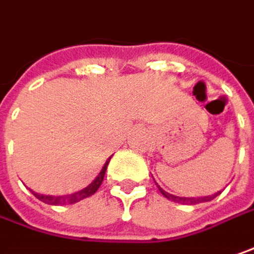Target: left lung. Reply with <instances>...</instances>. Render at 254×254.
<instances>
[{
  "instance_id": "1",
  "label": "left lung",
  "mask_w": 254,
  "mask_h": 254,
  "mask_svg": "<svg viewBox=\"0 0 254 254\" xmlns=\"http://www.w3.org/2000/svg\"><path fill=\"white\" fill-rule=\"evenodd\" d=\"M159 190H160V193L166 197V198L173 200V201H176V203H182V204H198V203H203V201H210V200H213L214 197L219 196V194L222 193V191H219V193H216V194L204 196V197H179V196H173V194H170V193L164 191L160 186H159Z\"/></svg>"
}]
</instances>
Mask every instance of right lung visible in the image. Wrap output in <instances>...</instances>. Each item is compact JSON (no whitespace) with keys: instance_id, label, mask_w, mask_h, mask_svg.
<instances>
[{"instance_id":"right-lung-1","label":"right lung","mask_w":254,"mask_h":254,"mask_svg":"<svg viewBox=\"0 0 254 254\" xmlns=\"http://www.w3.org/2000/svg\"><path fill=\"white\" fill-rule=\"evenodd\" d=\"M110 163V159L106 161V164L103 166L101 171L98 173V176L94 179V182L91 184H88L85 189L80 190V191H75L72 194H67V196H45V194H38V193H34L32 194L37 197L38 200L44 201L47 204H51V206H63V204H74L80 200H84L87 197L93 196L95 191L98 190V187L103 183V179H104V174H106V170H107V166Z\"/></svg>"}]
</instances>
